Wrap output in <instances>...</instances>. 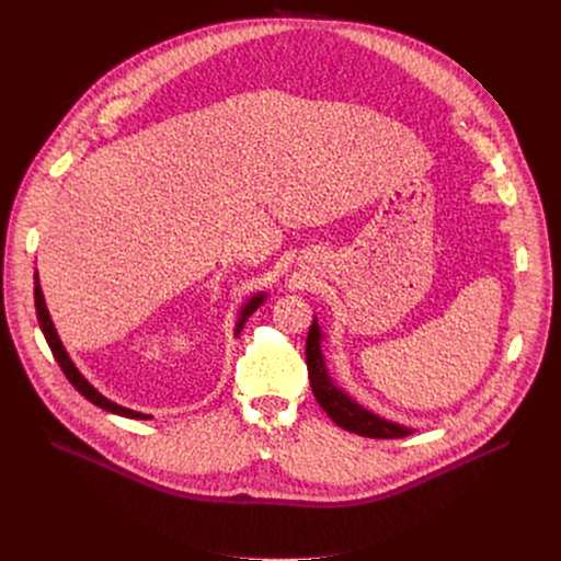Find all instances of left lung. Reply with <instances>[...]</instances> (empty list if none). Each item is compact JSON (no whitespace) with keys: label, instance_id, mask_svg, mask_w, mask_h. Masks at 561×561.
Returning <instances> with one entry per match:
<instances>
[{"label":"left lung","instance_id":"left-lung-1","mask_svg":"<svg viewBox=\"0 0 561 561\" xmlns=\"http://www.w3.org/2000/svg\"><path fill=\"white\" fill-rule=\"evenodd\" d=\"M322 342H324V333H322V327L317 324V317H314L312 327L308 331V340H306L308 379H310V388H312V394L319 402V407L329 413V417L337 426H342L344 431H351L355 435L375 437V439H397V437H407V435L415 433V428H411L407 424L392 422V420L366 409L364 404L357 402L351 392H346L329 373Z\"/></svg>","mask_w":561,"mask_h":561}]
</instances>
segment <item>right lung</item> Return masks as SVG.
<instances>
[{"instance_id": "add662e5", "label": "right lung", "mask_w": 561, "mask_h": 561, "mask_svg": "<svg viewBox=\"0 0 561 561\" xmlns=\"http://www.w3.org/2000/svg\"><path fill=\"white\" fill-rule=\"evenodd\" d=\"M266 297H268V293H264V290H262V293H255L253 297H249V299L244 301L242 308H239V317H237V324H234V337H237L239 333H242V329H244V324H247V319L266 301ZM35 310H37L39 329H42V333H44V337H46V342H48V346H50V351H53L57 364L61 366L66 379H68L79 392H82L91 404H95V407H100V409H104V411H108V413H115V415H122V417H130V420H150V417H152V415H146V413H139V411H133V409H126V407L113 402V399H108L106 394H102L82 373H79V368H77L75 362L70 359L68 351L64 348V344H61V340H59V335H57V331H55V324H53L50 312H48V308H46V299H44L42 286H39V273H37V271H35Z\"/></svg>"}]
</instances>
